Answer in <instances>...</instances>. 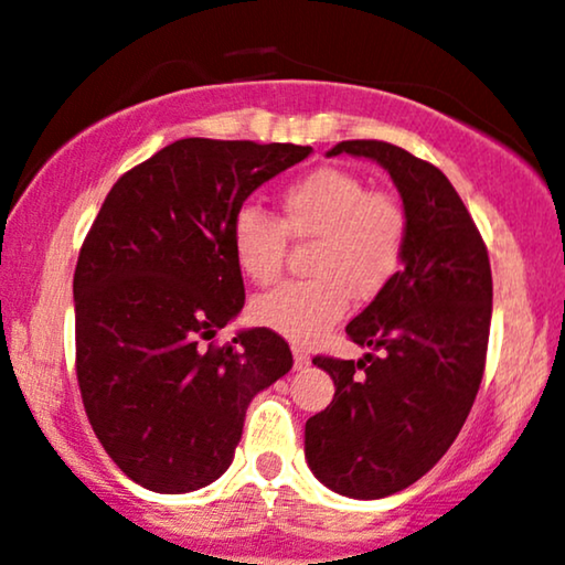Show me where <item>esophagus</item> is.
Wrapping results in <instances>:
<instances>
[{"label":"esophagus","mask_w":565,"mask_h":565,"mask_svg":"<svg viewBox=\"0 0 565 565\" xmlns=\"http://www.w3.org/2000/svg\"><path fill=\"white\" fill-rule=\"evenodd\" d=\"M291 355H295V369L302 371L310 365V352L302 348V344H291Z\"/></svg>","instance_id":"esophagus-1"}]
</instances>
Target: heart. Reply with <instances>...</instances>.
Wrapping results in <instances>:
<instances>
[{
  "instance_id": "1",
  "label": "heart",
  "mask_w": 565,
  "mask_h": 565,
  "mask_svg": "<svg viewBox=\"0 0 565 565\" xmlns=\"http://www.w3.org/2000/svg\"><path fill=\"white\" fill-rule=\"evenodd\" d=\"M287 236L310 242L308 281L257 297L253 316L278 334L312 342L358 302L376 300L399 274L407 249V213L397 196L373 192L344 168H318L278 196V217L244 205L231 221L236 265L257 287L278 281Z\"/></svg>"
}]
</instances>
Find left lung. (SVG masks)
<instances>
[{
	"label": "left lung",
	"mask_w": 565,
	"mask_h": 565,
	"mask_svg": "<svg viewBox=\"0 0 565 565\" xmlns=\"http://www.w3.org/2000/svg\"><path fill=\"white\" fill-rule=\"evenodd\" d=\"M376 160L407 213L403 270L348 323L360 360L312 358L334 399L305 424V458L344 498L379 500L411 487L463 429L484 376L492 270L477 223L431 162L376 139L334 154Z\"/></svg>",
	"instance_id": "1"
}]
</instances>
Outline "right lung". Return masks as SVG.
I'll use <instances>...</instances> for the list:
<instances>
[{"instance_id": "add662e5", "label": "right lung", "mask_w": 565, "mask_h": 565, "mask_svg": "<svg viewBox=\"0 0 565 565\" xmlns=\"http://www.w3.org/2000/svg\"><path fill=\"white\" fill-rule=\"evenodd\" d=\"M310 147L179 139L120 175L81 247L76 376L115 466L162 494L194 492L234 460L244 413L291 369L276 331L213 337L244 308L231 221Z\"/></svg>"}]
</instances>
